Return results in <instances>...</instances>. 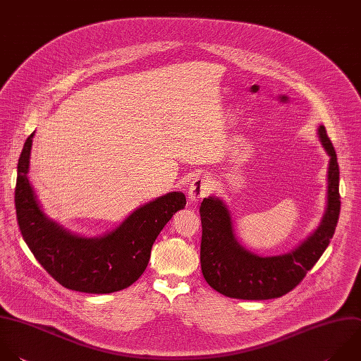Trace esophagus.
I'll list each match as a JSON object with an SVG mask.
<instances>
[{"instance_id":"34e87169","label":"esophagus","mask_w":361,"mask_h":361,"mask_svg":"<svg viewBox=\"0 0 361 361\" xmlns=\"http://www.w3.org/2000/svg\"><path fill=\"white\" fill-rule=\"evenodd\" d=\"M212 190V183L209 180V178L206 176H196L188 189V197L192 203L199 202L202 197L207 196Z\"/></svg>"}]
</instances>
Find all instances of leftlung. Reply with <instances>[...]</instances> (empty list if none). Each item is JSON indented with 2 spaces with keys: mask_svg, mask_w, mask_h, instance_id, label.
<instances>
[{
  "mask_svg": "<svg viewBox=\"0 0 361 361\" xmlns=\"http://www.w3.org/2000/svg\"><path fill=\"white\" fill-rule=\"evenodd\" d=\"M316 131L329 157L326 206L317 227L289 252L267 257L251 252L237 238L228 204L216 196L203 199L200 264L206 282L217 292L247 300L279 298L303 279L327 248L340 214L338 164L326 128L319 126Z\"/></svg>",
  "mask_w": 361,
  "mask_h": 361,
  "instance_id": "1",
  "label": "left lung"
}]
</instances>
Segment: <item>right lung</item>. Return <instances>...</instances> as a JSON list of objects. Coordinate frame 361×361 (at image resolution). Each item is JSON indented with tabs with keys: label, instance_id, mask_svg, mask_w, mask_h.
<instances>
[{
	"label": "right lung",
	"instance_id": "obj_1",
	"mask_svg": "<svg viewBox=\"0 0 361 361\" xmlns=\"http://www.w3.org/2000/svg\"><path fill=\"white\" fill-rule=\"evenodd\" d=\"M34 135L35 131L24 144L16 188L17 219L30 250L68 289L111 293L128 288L145 271L161 230L178 210L185 209V195L169 192L152 199L103 235L73 233L44 212L28 179Z\"/></svg>",
	"mask_w": 361,
	"mask_h": 361
}]
</instances>
